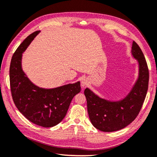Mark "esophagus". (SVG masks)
Returning <instances> with one entry per match:
<instances>
[{
  "instance_id": "34e87169",
  "label": "esophagus",
  "mask_w": 157,
  "mask_h": 157,
  "mask_svg": "<svg viewBox=\"0 0 157 157\" xmlns=\"http://www.w3.org/2000/svg\"><path fill=\"white\" fill-rule=\"evenodd\" d=\"M88 84V81L86 79H83L82 82H81V86L82 88H84L85 87H86Z\"/></svg>"
}]
</instances>
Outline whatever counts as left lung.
Instances as JSON below:
<instances>
[{
    "instance_id": "left-lung-1",
    "label": "left lung",
    "mask_w": 157,
    "mask_h": 157,
    "mask_svg": "<svg viewBox=\"0 0 157 157\" xmlns=\"http://www.w3.org/2000/svg\"><path fill=\"white\" fill-rule=\"evenodd\" d=\"M132 55L139 63V77L134 86L124 99L109 101L101 99L86 88L89 118L94 127L103 132L121 130L131 123L139 114L148 88L149 71L140 46L133 42Z\"/></svg>"
}]
</instances>
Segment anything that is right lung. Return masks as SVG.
<instances>
[{
  "instance_id": "1",
  "label": "right lung",
  "mask_w": 157,
  "mask_h": 157,
  "mask_svg": "<svg viewBox=\"0 0 157 157\" xmlns=\"http://www.w3.org/2000/svg\"><path fill=\"white\" fill-rule=\"evenodd\" d=\"M39 32L30 34L14 52L9 68L10 87L15 106L29 121L43 127H52L66 116L73 98L81 90L80 82L45 89L29 80L21 69V56Z\"/></svg>"
}]
</instances>
